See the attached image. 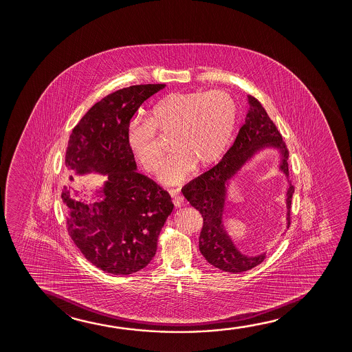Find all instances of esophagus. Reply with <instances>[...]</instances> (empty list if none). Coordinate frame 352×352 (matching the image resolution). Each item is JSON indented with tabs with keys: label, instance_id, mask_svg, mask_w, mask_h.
<instances>
[{
	"label": "esophagus",
	"instance_id": "esophagus-1",
	"mask_svg": "<svg viewBox=\"0 0 352 352\" xmlns=\"http://www.w3.org/2000/svg\"><path fill=\"white\" fill-rule=\"evenodd\" d=\"M169 193H170V196L173 198L174 207H182V206H183L184 197L182 195H179L178 190H170Z\"/></svg>",
	"mask_w": 352,
	"mask_h": 352
}]
</instances>
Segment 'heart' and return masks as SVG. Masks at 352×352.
Here are the masks:
<instances>
[{
	"label": "heart",
	"mask_w": 352,
	"mask_h": 352,
	"mask_svg": "<svg viewBox=\"0 0 352 352\" xmlns=\"http://www.w3.org/2000/svg\"><path fill=\"white\" fill-rule=\"evenodd\" d=\"M238 118L236 102L222 90L177 92L161 98L146 121H132L127 143L140 166L157 172L164 157L155 131L173 135V154L160 172L161 183L175 186L188 178L191 169L207 167L221 157L230 144Z\"/></svg>",
	"instance_id": "1"
}]
</instances>
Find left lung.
I'll use <instances>...</instances> for the list:
<instances>
[{
  "instance_id": "8db88e82",
  "label": "left lung",
  "mask_w": 352,
  "mask_h": 352,
  "mask_svg": "<svg viewBox=\"0 0 352 352\" xmlns=\"http://www.w3.org/2000/svg\"><path fill=\"white\" fill-rule=\"evenodd\" d=\"M249 111L245 122L241 126L234 143L223 155L221 161L186 184L184 197L202 214L203 227L199 236V251L210 265L228 273H243L260 265L265 252L258 255H245L236 248L223 225L231 182L257 154L267 149L275 150L279 155L278 170L284 174L287 188L286 228L289 226V210L294 188L289 180V150L273 121L255 97L248 96Z\"/></svg>"
}]
</instances>
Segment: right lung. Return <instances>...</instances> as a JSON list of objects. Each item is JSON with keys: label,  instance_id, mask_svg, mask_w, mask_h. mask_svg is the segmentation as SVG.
Instances as JSON below:
<instances>
[{"label": "right lung", "instance_id": "obj_1", "mask_svg": "<svg viewBox=\"0 0 352 352\" xmlns=\"http://www.w3.org/2000/svg\"><path fill=\"white\" fill-rule=\"evenodd\" d=\"M164 87L132 85L113 92L89 109L68 140V185L80 175H107L92 196L94 203L82 202L71 186L63 188L68 232L84 257L109 274H132L149 265L173 210L169 193L137 172L127 143L132 116Z\"/></svg>", "mask_w": 352, "mask_h": 352}]
</instances>
